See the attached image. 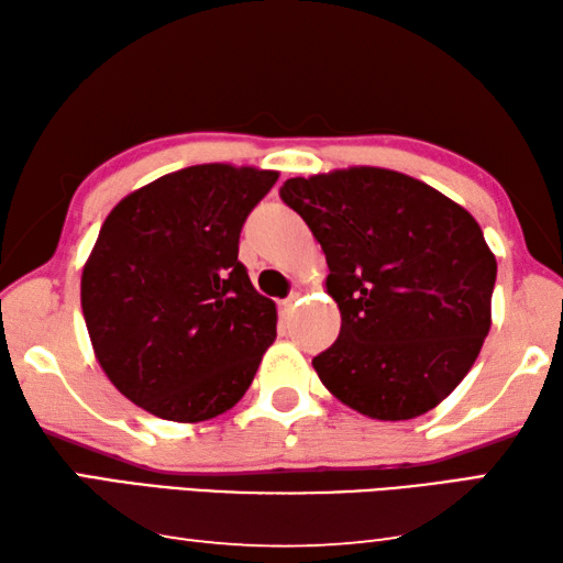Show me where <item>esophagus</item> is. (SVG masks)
Returning <instances> with one entry per match:
<instances>
[{
  "instance_id": "esophagus-1",
  "label": "esophagus",
  "mask_w": 563,
  "mask_h": 563,
  "mask_svg": "<svg viewBox=\"0 0 563 563\" xmlns=\"http://www.w3.org/2000/svg\"><path fill=\"white\" fill-rule=\"evenodd\" d=\"M295 305H298V295H292V298L280 300V312H283V314H290Z\"/></svg>"
}]
</instances>
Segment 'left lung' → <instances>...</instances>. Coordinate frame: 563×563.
Returning a JSON list of instances; mask_svg holds the SVG:
<instances>
[{
  "label": "left lung",
  "instance_id": "left-lung-1",
  "mask_svg": "<svg viewBox=\"0 0 563 563\" xmlns=\"http://www.w3.org/2000/svg\"><path fill=\"white\" fill-rule=\"evenodd\" d=\"M280 199L327 258L342 330L312 366L344 406L376 421L431 411L465 379L493 324L497 261L470 213L426 181L382 167L295 177Z\"/></svg>",
  "mask_w": 563,
  "mask_h": 563
}]
</instances>
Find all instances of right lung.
<instances>
[{
	"label": "right lung",
	"mask_w": 563,
	"mask_h": 563,
	"mask_svg": "<svg viewBox=\"0 0 563 563\" xmlns=\"http://www.w3.org/2000/svg\"><path fill=\"white\" fill-rule=\"evenodd\" d=\"M278 172L197 165L150 181L108 213L80 308L108 379L147 413L199 423L249 391L275 340V302L239 261L249 213Z\"/></svg>",
	"instance_id": "add662e5"
}]
</instances>
